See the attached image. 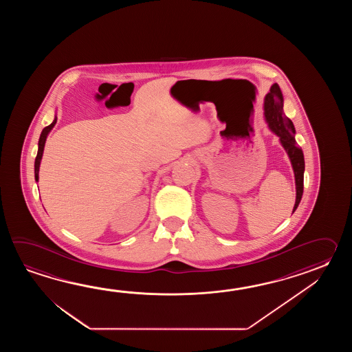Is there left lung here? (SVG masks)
Here are the masks:
<instances>
[{
    "label": "left lung",
    "instance_id": "1",
    "mask_svg": "<svg viewBox=\"0 0 352 352\" xmlns=\"http://www.w3.org/2000/svg\"><path fill=\"white\" fill-rule=\"evenodd\" d=\"M283 94L277 82L270 87V93L264 97V120L268 124L270 132L279 138V142L285 148L288 158L292 165L296 182V202L293 206L294 212L298 208L299 202L303 195V175H305V156L303 151L299 148L296 143V128L293 126L292 120L285 117L283 112Z\"/></svg>",
    "mask_w": 352,
    "mask_h": 352
}]
</instances>
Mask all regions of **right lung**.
Instances as JSON below:
<instances>
[{"label": "right lung", "mask_w": 352, "mask_h": 352, "mask_svg": "<svg viewBox=\"0 0 352 352\" xmlns=\"http://www.w3.org/2000/svg\"><path fill=\"white\" fill-rule=\"evenodd\" d=\"M56 120H58V117H56V114H55L53 123L43 129V132H41V135H40V138H38V155H36V158H35V181H36V182H38V170H40V164H41V158H43V153H44L46 138H47L49 133L52 132L54 126L56 124Z\"/></svg>", "instance_id": "1"}]
</instances>
